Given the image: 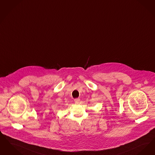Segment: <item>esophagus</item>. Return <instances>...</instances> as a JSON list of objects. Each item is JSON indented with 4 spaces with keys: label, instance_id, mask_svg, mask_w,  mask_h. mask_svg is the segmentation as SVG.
<instances>
[{
    "label": "esophagus",
    "instance_id": "obj_1",
    "mask_svg": "<svg viewBox=\"0 0 155 155\" xmlns=\"http://www.w3.org/2000/svg\"><path fill=\"white\" fill-rule=\"evenodd\" d=\"M75 103H79L80 101V99H74Z\"/></svg>",
    "mask_w": 155,
    "mask_h": 155
}]
</instances>
